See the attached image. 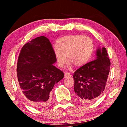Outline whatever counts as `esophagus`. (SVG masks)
<instances>
[{
  "instance_id": "1",
  "label": "esophagus",
  "mask_w": 127,
  "mask_h": 127,
  "mask_svg": "<svg viewBox=\"0 0 127 127\" xmlns=\"http://www.w3.org/2000/svg\"><path fill=\"white\" fill-rule=\"evenodd\" d=\"M70 77V74L69 73L65 72L64 73V78H68V77Z\"/></svg>"
}]
</instances>
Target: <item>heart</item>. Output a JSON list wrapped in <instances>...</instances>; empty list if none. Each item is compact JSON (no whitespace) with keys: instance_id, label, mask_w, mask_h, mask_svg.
<instances>
[{"instance_id":"b5f03b06","label":"heart","mask_w":127,"mask_h":127,"mask_svg":"<svg viewBox=\"0 0 127 127\" xmlns=\"http://www.w3.org/2000/svg\"><path fill=\"white\" fill-rule=\"evenodd\" d=\"M53 51L58 65L62 67L66 58V66L70 68L73 64L81 67L86 64L92 57L94 45L92 39L88 36L73 35L64 36L57 41Z\"/></svg>"}]
</instances>
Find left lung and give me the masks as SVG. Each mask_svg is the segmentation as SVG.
I'll return each mask as SVG.
<instances>
[{"mask_svg":"<svg viewBox=\"0 0 127 127\" xmlns=\"http://www.w3.org/2000/svg\"><path fill=\"white\" fill-rule=\"evenodd\" d=\"M96 56L94 61L81 66L73 74L74 92L83 103L94 101L102 93L110 71V62L105 48L98 47Z\"/></svg>","mask_w":127,"mask_h":127,"instance_id":"left-lung-1","label":"left lung"}]
</instances>
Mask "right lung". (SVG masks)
Masks as SVG:
<instances>
[{"label": "right lung", "mask_w": 127, "mask_h": 127, "mask_svg": "<svg viewBox=\"0 0 127 127\" xmlns=\"http://www.w3.org/2000/svg\"><path fill=\"white\" fill-rule=\"evenodd\" d=\"M48 38L40 36L23 46L17 66L20 90L25 99L36 108H43L50 102V92L64 73L53 65L56 63Z\"/></svg>", "instance_id": "add662e5"}]
</instances>
